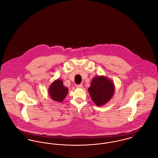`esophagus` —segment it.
Masks as SVG:
<instances>
[{"label": "esophagus", "mask_w": 158, "mask_h": 158, "mask_svg": "<svg viewBox=\"0 0 158 158\" xmlns=\"http://www.w3.org/2000/svg\"><path fill=\"white\" fill-rule=\"evenodd\" d=\"M76 87H77V88H82V87H83V84H77V85H76Z\"/></svg>", "instance_id": "34e87169"}]
</instances>
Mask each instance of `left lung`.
I'll list each match as a JSON object with an SVG mask.
<instances>
[{
  "label": "left lung",
  "mask_w": 158,
  "mask_h": 158,
  "mask_svg": "<svg viewBox=\"0 0 158 158\" xmlns=\"http://www.w3.org/2000/svg\"><path fill=\"white\" fill-rule=\"evenodd\" d=\"M88 90L95 104L102 106L108 102L113 96L114 85L106 77H96L92 80Z\"/></svg>",
  "instance_id": "left-lung-1"
}]
</instances>
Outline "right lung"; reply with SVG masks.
<instances>
[{"instance_id": "add662e5", "label": "right lung", "mask_w": 158, "mask_h": 158, "mask_svg": "<svg viewBox=\"0 0 158 158\" xmlns=\"http://www.w3.org/2000/svg\"><path fill=\"white\" fill-rule=\"evenodd\" d=\"M49 94L53 100L61 102L68 94V89L63 85V82L60 80L54 81L49 87Z\"/></svg>"}]
</instances>
